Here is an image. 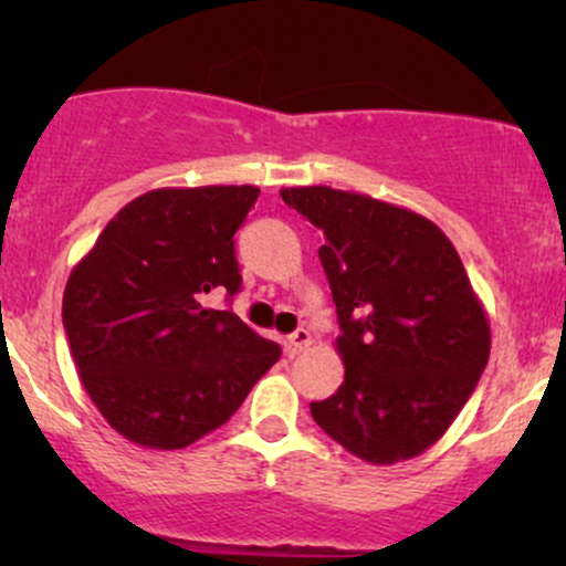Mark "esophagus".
Returning <instances> with one entry per match:
<instances>
[{"mask_svg": "<svg viewBox=\"0 0 566 566\" xmlns=\"http://www.w3.org/2000/svg\"><path fill=\"white\" fill-rule=\"evenodd\" d=\"M308 343H311L308 329L301 327V329H295V333H292L287 340H284V348H287L290 356H297L305 346H308Z\"/></svg>", "mask_w": 566, "mask_h": 566, "instance_id": "34e87169", "label": "esophagus"}]
</instances>
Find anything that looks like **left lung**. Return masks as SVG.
<instances>
[{
	"instance_id": "left-lung-1",
	"label": "left lung",
	"mask_w": 566,
	"mask_h": 566,
	"mask_svg": "<svg viewBox=\"0 0 566 566\" xmlns=\"http://www.w3.org/2000/svg\"><path fill=\"white\" fill-rule=\"evenodd\" d=\"M324 233L319 261L337 308L346 378L311 401L316 426L375 465L444 437L490 359V322L437 223L329 186L282 188Z\"/></svg>"
}]
</instances>
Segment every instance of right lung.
I'll list each match as a JSON object with an SVG mask.
<instances>
[{
    "instance_id": "1",
    "label": "right lung",
    "mask_w": 566,
    "mask_h": 566,
    "mask_svg": "<svg viewBox=\"0 0 566 566\" xmlns=\"http://www.w3.org/2000/svg\"><path fill=\"white\" fill-rule=\"evenodd\" d=\"M255 186L157 188L108 220L63 292L74 365L114 431L151 450H184L216 431L276 365L282 348L212 290L242 287L233 233Z\"/></svg>"
}]
</instances>
